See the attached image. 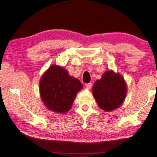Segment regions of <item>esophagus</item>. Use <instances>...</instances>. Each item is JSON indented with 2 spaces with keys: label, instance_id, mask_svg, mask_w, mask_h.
I'll return each instance as SVG.
<instances>
[{
  "label": "esophagus",
  "instance_id": "1",
  "mask_svg": "<svg viewBox=\"0 0 157 157\" xmlns=\"http://www.w3.org/2000/svg\"><path fill=\"white\" fill-rule=\"evenodd\" d=\"M92 86H93V84H92V83H86V87H87L88 89H91V88H92Z\"/></svg>",
  "mask_w": 157,
  "mask_h": 157
}]
</instances>
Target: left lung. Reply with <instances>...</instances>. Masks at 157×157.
Instances as JSON below:
<instances>
[{"mask_svg": "<svg viewBox=\"0 0 157 157\" xmlns=\"http://www.w3.org/2000/svg\"><path fill=\"white\" fill-rule=\"evenodd\" d=\"M127 85L119 74L108 71L93 86V94L99 106L106 112L121 106L125 99Z\"/></svg>", "mask_w": 157, "mask_h": 157, "instance_id": "8db88e82", "label": "left lung"}]
</instances>
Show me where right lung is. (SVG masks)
I'll return each mask as SVG.
<instances>
[{
	"instance_id": "1",
	"label": "right lung",
	"mask_w": 157,
	"mask_h": 157,
	"mask_svg": "<svg viewBox=\"0 0 157 157\" xmlns=\"http://www.w3.org/2000/svg\"><path fill=\"white\" fill-rule=\"evenodd\" d=\"M83 85L71 77L63 67L52 65L42 75L39 83L41 99L47 108L58 113L71 109L77 93Z\"/></svg>"
}]
</instances>
